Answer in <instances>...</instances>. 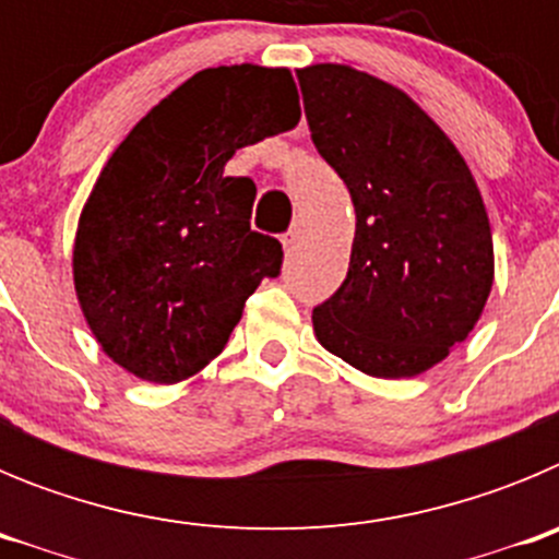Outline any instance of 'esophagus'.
<instances>
[{
    "label": "esophagus",
    "mask_w": 559,
    "mask_h": 559,
    "mask_svg": "<svg viewBox=\"0 0 559 559\" xmlns=\"http://www.w3.org/2000/svg\"><path fill=\"white\" fill-rule=\"evenodd\" d=\"M299 235H302V229H299V226H290V229L285 231V235H283L285 251H294V246L299 243Z\"/></svg>",
    "instance_id": "esophagus-1"
}]
</instances>
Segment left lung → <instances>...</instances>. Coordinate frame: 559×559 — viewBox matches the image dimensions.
<instances>
[{
	"instance_id": "obj_1",
	"label": "left lung",
	"mask_w": 559,
	"mask_h": 559,
	"mask_svg": "<svg viewBox=\"0 0 559 559\" xmlns=\"http://www.w3.org/2000/svg\"><path fill=\"white\" fill-rule=\"evenodd\" d=\"M310 140L355 206L347 280L313 310L328 353L372 378H414L476 328L492 231L471 167L403 88L344 63L296 72Z\"/></svg>"
}]
</instances>
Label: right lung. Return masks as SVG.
I'll use <instances>...</instances> for the list:
<instances>
[{
	"label": "right lung",
	"mask_w": 559,
	"mask_h": 559,
	"mask_svg": "<svg viewBox=\"0 0 559 559\" xmlns=\"http://www.w3.org/2000/svg\"><path fill=\"white\" fill-rule=\"evenodd\" d=\"M288 69H204L131 128L78 221L75 294L103 353L151 383H179L226 347L283 246L251 229L254 181L224 176L240 147L290 131Z\"/></svg>",
	"instance_id": "obj_1"
}]
</instances>
